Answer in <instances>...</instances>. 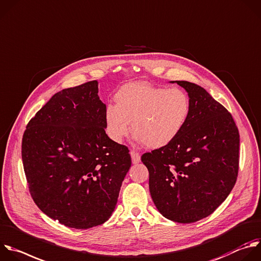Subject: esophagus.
Returning <instances> with one entry per match:
<instances>
[{
    "label": "esophagus",
    "mask_w": 261,
    "mask_h": 261,
    "mask_svg": "<svg viewBox=\"0 0 261 261\" xmlns=\"http://www.w3.org/2000/svg\"><path fill=\"white\" fill-rule=\"evenodd\" d=\"M130 156H132V162L134 165H137L141 162V155L138 152L130 151Z\"/></svg>",
    "instance_id": "esophagus-1"
}]
</instances>
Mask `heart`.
Listing matches in <instances>:
<instances>
[{
    "instance_id": "1",
    "label": "heart",
    "mask_w": 261,
    "mask_h": 261,
    "mask_svg": "<svg viewBox=\"0 0 261 261\" xmlns=\"http://www.w3.org/2000/svg\"><path fill=\"white\" fill-rule=\"evenodd\" d=\"M114 98L116 105L106 107L103 118L108 136L117 143L133 126L136 141L151 149L165 147L179 137L191 113L188 93L178 87L133 82L121 86Z\"/></svg>"
}]
</instances>
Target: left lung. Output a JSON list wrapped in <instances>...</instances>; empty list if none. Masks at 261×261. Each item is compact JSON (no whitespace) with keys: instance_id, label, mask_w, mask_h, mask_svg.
<instances>
[{"instance_id":"8db88e82","label":"left lung","mask_w":261,"mask_h":261,"mask_svg":"<svg viewBox=\"0 0 261 261\" xmlns=\"http://www.w3.org/2000/svg\"><path fill=\"white\" fill-rule=\"evenodd\" d=\"M176 82L191 100L179 137L142 155L149 190L160 213L178 223L211 215L232 190L239 171L240 135L231 114L201 86Z\"/></svg>"}]
</instances>
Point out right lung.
<instances>
[{
  "label": "right lung",
  "instance_id": "right-lung-1",
  "mask_svg": "<svg viewBox=\"0 0 261 261\" xmlns=\"http://www.w3.org/2000/svg\"><path fill=\"white\" fill-rule=\"evenodd\" d=\"M96 80L65 88L27 125L21 144L31 195L48 217L77 229L106 222L132 160L105 132Z\"/></svg>",
  "mask_w": 261,
  "mask_h": 261
}]
</instances>
